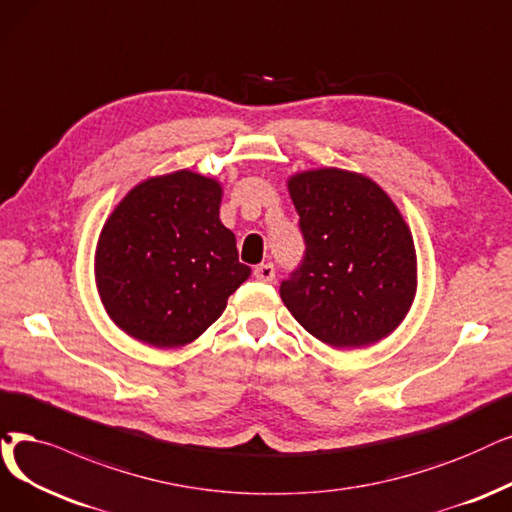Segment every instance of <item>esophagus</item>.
<instances>
[{
  "mask_svg": "<svg viewBox=\"0 0 512 512\" xmlns=\"http://www.w3.org/2000/svg\"><path fill=\"white\" fill-rule=\"evenodd\" d=\"M254 277L258 281H264V283H271L275 279V267L271 262L267 264H258V267H254Z\"/></svg>",
  "mask_w": 512,
  "mask_h": 512,
  "instance_id": "1",
  "label": "esophagus"
}]
</instances>
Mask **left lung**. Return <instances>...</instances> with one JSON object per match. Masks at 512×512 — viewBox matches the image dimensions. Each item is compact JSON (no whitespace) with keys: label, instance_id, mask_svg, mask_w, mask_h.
<instances>
[{"label":"left lung","instance_id":"left-lung-1","mask_svg":"<svg viewBox=\"0 0 512 512\" xmlns=\"http://www.w3.org/2000/svg\"><path fill=\"white\" fill-rule=\"evenodd\" d=\"M304 256L281 300L306 332L334 349L391 334L416 294V250L395 203L367 176L323 168L288 182Z\"/></svg>","mask_w":512,"mask_h":512}]
</instances>
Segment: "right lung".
Instances as JSON below:
<instances>
[{
	"mask_svg": "<svg viewBox=\"0 0 512 512\" xmlns=\"http://www.w3.org/2000/svg\"><path fill=\"white\" fill-rule=\"evenodd\" d=\"M220 197L216 180L180 170L140 182L102 227L98 294L132 338L157 349L193 342L250 277Z\"/></svg>",
	"mask_w": 512,
	"mask_h": 512,
	"instance_id": "1",
	"label": "right lung"
}]
</instances>
